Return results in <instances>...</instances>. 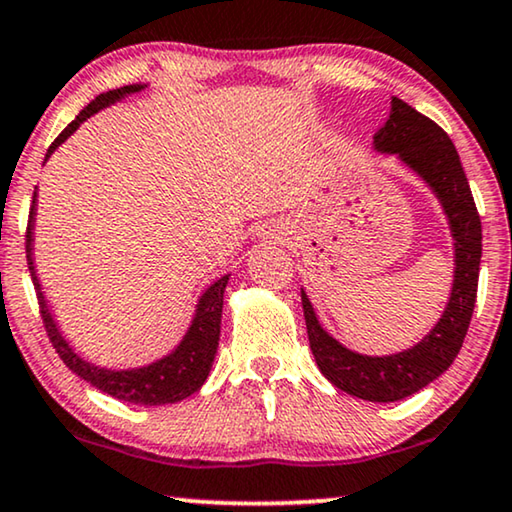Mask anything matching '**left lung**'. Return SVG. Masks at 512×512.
<instances>
[{"instance_id":"obj_1","label":"left lung","mask_w":512,"mask_h":512,"mask_svg":"<svg viewBox=\"0 0 512 512\" xmlns=\"http://www.w3.org/2000/svg\"><path fill=\"white\" fill-rule=\"evenodd\" d=\"M376 150L397 154L439 196L455 238V284L448 307L434 330L409 351L369 358L335 342L316 321L311 302L302 291L309 346L325 379L339 390L367 402H397L425 388L453 365L469 330L478 293L483 228L469 180L453 140L439 124L402 99H392L385 127L374 136Z\"/></svg>"}]
</instances>
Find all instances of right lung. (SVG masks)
Instances as JSON below:
<instances>
[{
  "label": "right lung",
  "mask_w": 512,
  "mask_h": 512,
  "mask_svg": "<svg viewBox=\"0 0 512 512\" xmlns=\"http://www.w3.org/2000/svg\"><path fill=\"white\" fill-rule=\"evenodd\" d=\"M138 90L140 85H129V87H120V90H110L96 96L94 101H90L83 110H80L76 120H73L69 127H66L53 140V145L48 147L46 159L55 152V147L59 143H64V140L69 138L71 133L87 120V117L94 115L96 110L106 108L108 103H113L117 99H122L124 94H131ZM34 203H36V194H34L32 207H29V221H27V235H25L27 265L36 288V298H39L43 328H46L48 339L53 342L57 355L64 360V365L69 367L71 372H76L80 379L92 383L94 388H99L101 392H108V395H113L115 399H124V402H131V404L159 406V404L180 402V399L194 395V392L205 383L207 374H210L214 353H217L221 305H224L228 274L226 277H221L219 281H214V284L203 293V298L198 302V309H196V318L194 323H191L187 337H184L182 344L177 346L173 353L166 355L164 360L152 362V365H147L143 369H129V372H110V369L94 367L83 358H78V355L71 351V346L64 342V337L59 335L53 316H50V311L46 307V300H43L41 284L39 279H36L34 263H32Z\"/></svg>",
  "instance_id": "1"
}]
</instances>
